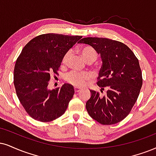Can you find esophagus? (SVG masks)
<instances>
[{
	"mask_svg": "<svg viewBox=\"0 0 156 156\" xmlns=\"http://www.w3.org/2000/svg\"><path fill=\"white\" fill-rule=\"evenodd\" d=\"M80 91V88L74 87V92H75V93H79Z\"/></svg>",
	"mask_w": 156,
	"mask_h": 156,
	"instance_id": "34e87169",
	"label": "esophagus"
}]
</instances>
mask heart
<instances>
[{
    "mask_svg": "<svg viewBox=\"0 0 156 156\" xmlns=\"http://www.w3.org/2000/svg\"><path fill=\"white\" fill-rule=\"evenodd\" d=\"M81 55L83 58L87 62H94L97 60L98 54L96 51L91 47H84L81 50ZM72 55V51H69L67 52L64 56L63 58L62 63L63 65H66L69 58ZM91 73L90 72H71L68 73L65 76V80L74 85L75 87H81L85 84V82L89 80L92 77Z\"/></svg>",
    "mask_w": 156,
    "mask_h": 156,
    "instance_id": "obj_1",
    "label": "heart"
}]
</instances>
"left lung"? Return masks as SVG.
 I'll return each mask as SVG.
<instances>
[{"label":"left lung","mask_w":156,"mask_h":156,"mask_svg":"<svg viewBox=\"0 0 156 156\" xmlns=\"http://www.w3.org/2000/svg\"><path fill=\"white\" fill-rule=\"evenodd\" d=\"M89 45L101 55V69L97 84L101 93L90 90L86 103L90 116L103 125L115 124L128 116L143 85L139 61L131 49L121 42L103 37H84L79 42Z\"/></svg>","instance_id":"obj_1"}]
</instances>
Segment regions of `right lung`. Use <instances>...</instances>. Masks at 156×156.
<instances>
[{"label":"right lung","instance_id":"add662e5","mask_svg":"<svg viewBox=\"0 0 156 156\" xmlns=\"http://www.w3.org/2000/svg\"><path fill=\"white\" fill-rule=\"evenodd\" d=\"M82 36L48 33L30 40L22 49L13 70L17 97L32 119L49 122L62 116L74 94L72 85L48 88L64 55Z\"/></svg>","mask_w":156,"mask_h":156}]
</instances>
